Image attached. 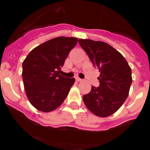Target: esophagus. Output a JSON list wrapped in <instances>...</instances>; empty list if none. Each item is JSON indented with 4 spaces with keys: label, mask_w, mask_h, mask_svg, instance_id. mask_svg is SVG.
Here are the masks:
<instances>
[{
    "label": "esophagus",
    "mask_w": 150,
    "mask_h": 150,
    "mask_svg": "<svg viewBox=\"0 0 150 150\" xmlns=\"http://www.w3.org/2000/svg\"><path fill=\"white\" fill-rule=\"evenodd\" d=\"M76 81H77V82H81L82 81V79H80V78H79V77H76Z\"/></svg>",
    "instance_id": "1"
}]
</instances>
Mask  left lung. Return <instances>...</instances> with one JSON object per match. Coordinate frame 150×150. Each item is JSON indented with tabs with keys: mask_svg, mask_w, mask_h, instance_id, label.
Masks as SVG:
<instances>
[{
	"mask_svg": "<svg viewBox=\"0 0 150 150\" xmlns=\"http://www.w3.org/2000/svg\"><path fill=\"white\" fill-rule=\"evenodd\" d=\"M79 43L100 72V86H91L89 93L83 95V101L93 114L107 117L128 98L132 83L131 67L120 52L108 43L89 39H79Z\"/></svg>",
	"mask_w": 150,
	"mask_h": 150,
	"instance_id": "8db88e82",
	"label": "left lung"
}]
</instances>
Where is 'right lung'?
<instances>
[{
    "instance_id": "add662e5",
    "label": "right lung",
    "mask_w": 150,
    "mask_h": 150,
    "mask_svg": "<svg viewBox=\"0 0 150 150\" xmlns=\"http://www.w3.org/2000/svg\"><path fill=\"white\" fill-rule=\"evenodd\" d=\"M77 41L76 38H53L35 47L24 60V87L30 103L38 110L51 112L67 98L75 79L59 73Z\"/></svg>"
}]
</instances>
